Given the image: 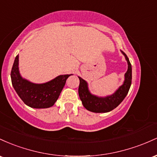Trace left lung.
I'll list each match as a JSON object with an SVG mask.
<instances>
[{
    "instance_id": "obj_1",
    "label": "left lung",
    "mask_w": 157,
    "mask_h": 157,
    "mask_svg": "<svg viewBox=\"0 0 157 157\" xmlns=\"http://www.w3.org/2000/svg\"><path fill=\"white\" fill-rule=\"evenodd\" d=\"M121 52L124 56L128 62V70L124 74V83L118 88L113 94L107 96L106 97H98L91 94L88 89L87 82L78 76L80 81L78 87L79 97L82 100L84 107L89 111L94 113H107L111 111L124 100L128 94L131 85L132 67L128 56L124 52L122 51Z\"/></svg>"
}]
</instances>
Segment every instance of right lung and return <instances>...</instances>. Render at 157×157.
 <instances>
[{
  "mask_svg": "<svg viewBox=\"0 0 157 157\" xmlns=\"http://www.w3.org/2000/svg\"><path fill=\"white\" fill-rule=\"evenodd\" d=\"M18 55L11 71L12 84L19 97L33 108H48L57 101L70 75H61L44 84H35L22 78L18 69Z\"/></svg>",
  "mask_w": 157,
  "mask_h": 157,
  "instance_id": "add662e5",
  "label": "right lung"
}]
</instances>
